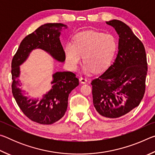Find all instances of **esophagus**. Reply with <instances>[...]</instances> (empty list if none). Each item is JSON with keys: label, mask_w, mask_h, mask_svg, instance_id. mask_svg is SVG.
<instances>
[{"label": "esophagus", "mask_w": 155, "mask_h": 155, "mask_svg": "<svg viewBox=\"0 0 155 155\" xmlns=\"http://www.w3.org/2000/svg\"><path fill=\"white\" fill-rule=\"evenodd\" d=\"M79 81L81 83H85L87 81V79L85 77H81Z\"/></svg>", "instance_id": "1"}]
</instances>
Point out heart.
<instances>
[{"mask_svg": "<svg viewBox=\"0 0 155 155\" xmlns=\"http://www.w3.org/2000/svg\"><path fill=\"white\" fill-rule=\"evenodd\" d=\"M73 43L68 42L64 52L68 66L77 70L83 56L85 70L104 71L111 64L117 50V41L109 33L87 31L75 35Z\"/></svg>", "mask_w": 155, "mask_h": 155, "instance_id": "obj_1", "label": "heart"}]
</instances>
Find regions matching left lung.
Wrapping results in <instances>:
<instances>
[{"instance_id": "1", "label": "left lung", "mask_w": 155, "mask_h": 155, "mask_svg": "<svg viewBox=\"0 0 155 155\" xmlns=\"http://www.w3.org/2000/svg\"><path fill=\"white\" fill-rule=\"evenodd\" d=\"M107 24L119 35L118 53L108 69L91 84L96 111L103 117L116 118L140 104L145 93L148 64L143 43L128 26L117 20Z\"/></svg>"}]
</instances>
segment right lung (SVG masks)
I'll use <instances>...</instances> for the list:
<instances>
[{
	"label": "right lung",
	"instance_id": "right-lung-1",
	"mask_svg": "<svg viewBox=\"0 0 155 155\" xmlns=\"http://www.w3.org/2000/svg\"><path fill=\"white\" fill-rule=\"evenodd\" d=\"M61 27L60 23H48L41 26L21 41L12 61V94L18 107L28 118L41 124H51L64 116L68 107L69 94L77 87L79 80L72 72H57L53 74L52 89L41 101L28 99L22 94L18 77L19 65L35 48L43 49L59 61L65 59V52L59 40ZM57 28L58 30H55Z\"/></svg>",
	"mask_w": 155,
	"mask_h": 155
}]
</instances>
